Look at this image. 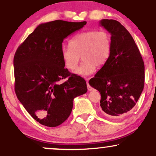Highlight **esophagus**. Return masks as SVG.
<instances>
[{
  "label": "esophagus",
  "mask_w": 156,
  "mask_h": 156,
  "mask_svg": "<svg viewBox=\"0 0 156 156\" xmlns=\"http://www.w3.org/2000/svg\"><path fill=\"white\" fill-rule=\"evenodd\" d=\"M87 90H88V91H92V90H93V88L90 85L89 83H88L87 82Z\"/></svg>",
  "instance_id": "esophagus-1"
}]
</instances>
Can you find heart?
I'll return each instance as SVG.
<instances>
[{
	"label": "heart",
	"mask_w": 156,
	"mask_h": 156,
	"mask_svg": "<svg viewBox=\"0 0 156 156\" xmlns=\"http://www.w3.org/2000/svg\"><path fill=\"white\" fill-rule=\"evenodd\" d=\"M68 47L61 49L60 56L69 70L76 69L82 56V61L75 74L86 76L106 63L112 50L111 36L105 30H91L80 32L69 40Z\"/></svg>",
	"instance_id": "1"
}]
</instances>
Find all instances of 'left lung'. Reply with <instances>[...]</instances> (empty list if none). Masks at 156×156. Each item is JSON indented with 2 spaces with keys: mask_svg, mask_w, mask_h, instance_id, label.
I'll return each mask as SVG.
<instances>
[{
  "mask_svg": "<svg viewBox=\"0 0 156 156\" xmlns=\"http://www.w3.org/2000/svg\"><path fill=\"white\" fill-rule=\"evenodd\" d=\"M100 24L111 34L112 50L89 84L101 93L103 114L121 119L131 111L143 92L145 65L133 37L120 22L102 19Z\"/></svg>",
  "mask_w": 156,
  "mask_h": 156,
  "instance_id": "8db88e82",
  "label": "left lung"
}]
</instances>
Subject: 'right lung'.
I'll list each match as a JSON object with an SVG mask.
<instances>
[{"label": "right lung", "instance_id": "right-lung-1", "mask_svg": "<svg viewBox=\"0 0 156 156\" xmlns=\"http://www.w3.org/2000/svg\"><path fill=\"white\" fill-rule=\"evenodd\" d=\"M86 24L63 20L40 24L15 53L17 98L34 120L46 126L64 122L74 98L87 91L85 80L65 69L60 56L63 40ZM66 78V82L59 83Z\"/></svg>", "mask_w": 156, "mask_h": 156}]
</instances>
